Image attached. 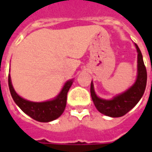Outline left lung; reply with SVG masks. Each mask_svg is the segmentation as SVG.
Returning a JSON list of instances; mask_svg holds the SVG:
<instances>
[{
  "label": "left lung",
  "mask_w": 152,
  "mask_h": 152,
  "mask_svg": "<svg viewBox=\"0 0 152 152\" xmlns=\"http://www.w3.org/2000/svg\"><path fill=\"white\" fill-rule=\"evenodd\" d=\"M137 51V77L136 82L123 94L115 97L112 100L99 99L96 95L93 83L90 86L91 98L97 110L102 114L111 117H121L130 111L142 97L147 86V74L144 65L142 55L139 48L135 44Z\"/></svg>",
  "instance_id": "left-lung-1"
}]
</instances>
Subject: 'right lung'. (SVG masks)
I'll return each instance as SVG.
<instances>
[{"label":"right lung","instance_id":"obj_1","mask_svg":"<svg viewBox=\"0 0 152 152\" xmlns=\"http://www.w3.org/2000/svg\"><path fill=\"white\" fill-rule=\"evenodd\" d=\"M8 83L12 98L23 112L36 121L40 122H50L59 117L64 112L66 104L67 92L72 86V80H69L65 84L62 91L56 99L43 102H30L18 96L12 86L10 75L8 77Z\"/></svg>","mask_w":152,"mask_h":152}]
</instances>
